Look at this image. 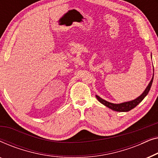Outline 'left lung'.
Wrapping results in <instances>:
<instances>
[{"mask_svg": "<svg viewBox=\"0 0 158 158\" xmlns=\"http://www.w3.org/2000/svg\"><path fill=\"white\" fill-rule=\"evenodd\" d=\"M153 76H154V75H153ZM152 81H153V77H152V80H151V81L150 82V83H149V85H148V87L146 88L145 90L142 93V94L141 95V96H139L136 99H135V100L128 101V102H124L122 103H119V104H115V103L108 102V101L103 100V99L100 98V97L98 96H96V98L98 99V101H99V102H101L102 104L106 106H107L108 108H109V109L114 110V111H120V112L129 111L132 109H134L135 107L137 106L139 104V103L141 102L142 100H143V99L144 98V97H145L148 94V93L150 90L151 86H152Z\"/></svg>", "mask_w": 158, "mask_h": 158, "instance_id": "8db88e82", "label": "left lung"}]
</instances>
